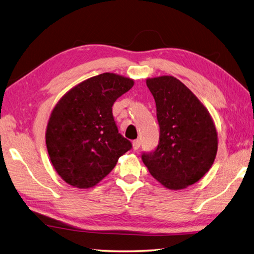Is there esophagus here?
Wrapping results in <instances>:
<instances>
[{
    "label": "esophagus",
    "mask_w": 254,
    "mask_h": 254,
    "mask_svg": "<svg viewBox=\"0 0 254 254\" xmlns=\"http://www.w3.org/2000/svg\"><path fill=\"white\" fill-rule=\"evenodd\" d=\"M141 146V141L139 139H135V141H133V149L134 150H137Z\"/></svg>",
    "instance_id": "esophagus-1"
}]
</instances>
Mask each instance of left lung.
<instances>
[{"instance_id":"obj_1","label":"left lung","mask_w":254,"mask_h":254,"mask_svg":"<svg viewBox=\"0 0 254 254\" xmlns=\"http://www.w3.org/2000/svg\"><path fill=\"white\" fill-rule=\"evenodd\" d=\"M156 102L159 143L142 160L156 180L170 190L197 182L212 167L217 132L209 112L196 96L174 76L148 78Z\"/></svg>"}]
</instances>
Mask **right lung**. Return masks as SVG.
Wrapping results in <instances>:
<instances>
[{
  "label": "right lung",
  "mask_w": 254,
  "mask_h": 254,
  "mask_svg": "<svg viewBox=\"0 0 254 254\" xmlns=\"http://www.w3.org/2000/svg\"><path fill=\"white\" fill-rule=\"evenodd\" d=\"M133 79L102 73L76 85L59 100L47 126L46 144L56 171L72 187L96 186L132 148L112 115V106Z\"/></svg>",
  "instance_id": "1"
}]
</instances>
